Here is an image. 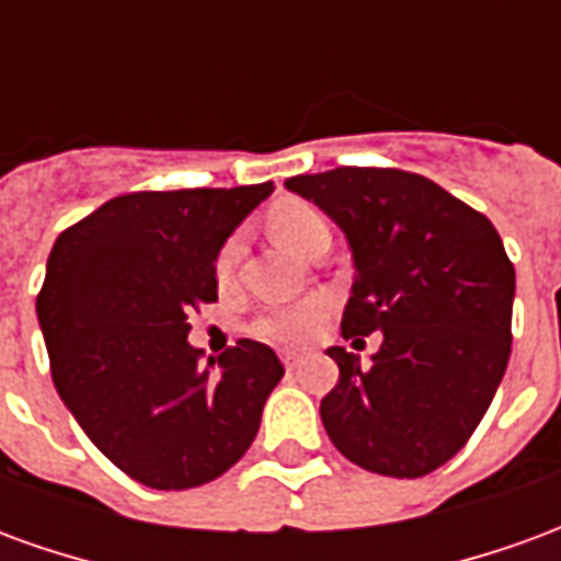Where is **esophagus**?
<instances>
[{
    "label": "esophagus",
    "instance_id": "1",
    "mask_svg": "<svg viewBox=\"0 0 561 561\" xmlns=\"http://www.w3.org/2000/svg\"><path fill=\"white\" fill-rule=\"evenodd\" d=\"M282 364H285V369H297V366H300V357H297V354H282Z\"/></svg>",
    "mask_w": 561,
    "mask_h": 561
}]
</instances>
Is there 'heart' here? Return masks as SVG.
Masks as SVG:
<instances>
[{
	"mask_svg": "<svg viewBox=\"0 0 561 561\" xmlns=\"http://www.w3.org/2000/svg\"><path fill=\"white\" fill-rule=\"evenodd\" d=\"M267 231L276 243L300 257L309 255V249L321 237H330L328 219L312 204H304V201H282V204L270 209ZM237 257H240V240L233 237V240L221 245L219 255H216V276L219 279L231 276L233 267H237ZM324 318H328V304L324 300H304L297 306H282V309H270V312L252 321V336H257L261 342H270V345L294 348V345H304V342L312 340Z\"/></svg>",
	"mask_w": 561,
	"mask_h": 561,
	"instance_id": "obj_1",
	"label": "heart"
}]
</instances>
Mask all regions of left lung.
I'll use <instances>...</instances> for the list:
<instances>
[{
    "instance_id": "1",
    "label": "left lung",
    "mask_w": 561,
    "mask_h": 561,
    "mask_svg": "<svg viewBox=\"0 0 561 561\" xmlns=\"http://www.w3.org/2000/svg\"><path fill=\"white\" fill-rule=\"evenodd\" d=\"M285 185L324 209L352 245L342 336H385L373 364L328 348L340 364L321 400L330 442L366 471L423 478L457 457L505 376L514 264L502 237L421 173L336 168Z\"/></svg>"
}]
</instances>
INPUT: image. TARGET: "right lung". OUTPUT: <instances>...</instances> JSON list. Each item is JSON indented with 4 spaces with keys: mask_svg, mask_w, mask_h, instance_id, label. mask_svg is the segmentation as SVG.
I'll list each match as a JSON object with an SVG mask.
<instances>
[{
    "mask_svg": "<svg viewBox=\"0 0 561 561\" xmlns=\"http://www.w3.org/2000/svg\"><path fill=\"white\" fill-rule=\"evenodd\" d=\"M273 192H131L59 233L35 300L50 373L104 457L152 490L216 481L255 442L276 352L237 340L201 360L188 312L216 304V255Z\"/></svg>",
    "mask_w": 561,
    "mask_h": 561,
    "instance_id": "obj_1",
    "label": "right lung"
}]
</instances>
